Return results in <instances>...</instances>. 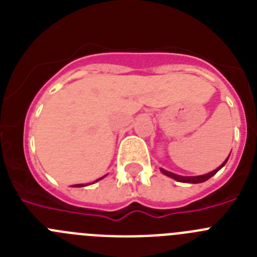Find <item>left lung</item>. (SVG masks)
I'll return each mask as SVG.
<instances>
[{"label":"left lung","mask_w":257,"mask_h":257,"mask_svg":"<svg viewBox=\"0 0 257 257\" xmlns=\"http://www.w3.org/2000/svg\"><path fill=\"white\" fill-rule=\"evenodd\" d=\"M229 156H230V154H229ZM229 156H228V158H226V160L224 161V162H222L221 165L219 166V167H217L216 170H213V171L208 172V174H205V175H198V176H181V175L174 174V172H170V171H167V170H165V169H160V170H161V172H162L163 175H166V176H169V178L174 179V180L179 181V183L199 184V183H203V181L208 180V179H210V178H212L213 175L216 174V172L219 171V170H221L222 167H224V166H225V163L228 162Z\"/></svg>","instance_id":"left-lung-1"}]
</instances>
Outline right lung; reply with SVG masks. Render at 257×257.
I'll use <instances>...</instances> for the list:
<instances>
[{
	"label": "right lung",
	"mask_w": 257,
	"mask_h": 257,
	"mask_svg": "<svg viewBox=\"0 0 257 257\" xmlns=\"http://www.w3.org/2000/svg\"><path fill=\"white\" fill-rule=\"evenodd\" d=\"M105 176H106V175H104V176H103V178H100V179H97V180H95V181H94V183H88V184H76V185H73V187H74V188H81V187H87V185H91V184H95V183H96V181H99V180H101V179H104V178H105Z\"/></svg>",
	"instance_id": "obj_1"
}]
</instances>
